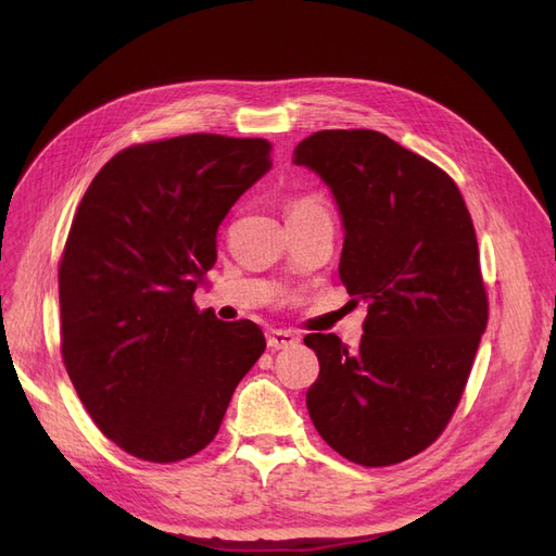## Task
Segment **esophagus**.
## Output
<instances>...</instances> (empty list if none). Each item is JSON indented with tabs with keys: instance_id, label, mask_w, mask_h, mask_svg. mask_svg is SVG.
Segmentation results:
<instances>
[{
	"instance_id": "esophagus-1",
	"label": "esophagus",
	"mask_w": 556,
	"mask_h": 556,
	"mask_svg": "<svg viewBox=\"0 0 556 556\" xmlns=\"http://www.w3.org/2000/svg\"><path fill=\"white\" fill-rule=\"evenodd\" d=\"M296 333L288 329H268L266 331V345L271 350H282V348H292L296 343Z\"/></svg>"
}]
</instances>
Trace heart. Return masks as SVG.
<instances>
[{
    "label": "heart",
    "instance_id": "b5f03b06",
    "mask_svg": "<svg viewBox=\"0 0 556 556\" xmlns=\"http://www.w3.org/2000/svg\"><path fill=\"white\" fill-rule=\"evenodd\" d=\"M290 211H325L323 199L315 197V194H306V197H299L290 204Z\"/></svg>",
    "mask_w": 556,
    "mask_h": 556
}]
</instances>
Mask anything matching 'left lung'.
Wrapping results in <instances>:
<instances>
[{
  "label": "left lung",
  "mask_w": 556,
  "mask_h": 556,
  "mask_svg": "<svg viewBox=\"0 0 556 556\" xmlns=\"http://www.w3.org/2000/svg\"><path fill=\"white\" fill-rule=\"evenodd\" d=\"M292 162L339 204V274L368 308L355 350L336 333L304 339L319 359L308 415L350 462L410 459L447 427L486 327L473 220L443 169L374 129L315 131Z\"/></svg>",
  "instance_id": "1"
}]
</instances>
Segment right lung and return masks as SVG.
I'll return each mask as SVG.
<instances>
[{"label":"right lung","mask_w":556,"mask_h":556,"mask_svg":"<svg viewBox=\"0 0 556 556\" xmlns=\"http://www.w3.org/2000/svg\"><path fill=\"white\" fill-rule=\"evenodd\" d=\"M271 169V143L188 134L129 146L83 194L60 262L62 359L106 439L143 462L204 450L266 348L199 311L217 227Z\"/></svg>","instance_id":"1"}]
</instances>
